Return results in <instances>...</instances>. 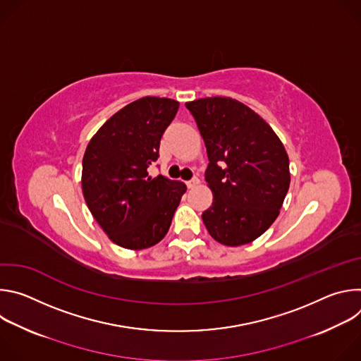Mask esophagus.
I'll return each mask as SVG.
<instances>
[{
  "mask_svg": "<svg viewBox=\"0 0 361 361\" xmlns=\"http://www.w3.org/2000/svg\"><path fill=\"white\" fill-rule=\"evenodd\" d=\"M198 183H200V181H198V178H197V177H194L192 180L187 181V187H188V188H194L195 185H198Z\"/></svg>",
  "mask_w": 361,
  "mask_h": 361,
  "instance_id": "34e87169",
  "label": "esophagus"
}]
</instances>
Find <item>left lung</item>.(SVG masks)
Listing matches in <instances>:
<instances>
[{
  "label": "left lung",
  "mask_w": 361,
  "mask_h": 361,
  "mask_svg": "<svg viewBox=\"0 0 361 361\" xmlns=\"http://www.w3.org/2000/svg\"><path fill=\"white\" fill-rule=\"evenodd\" d=\"M209 156L213 205L201 216L230 247L259 238L279 217L290 185L287 151L273 128L243 102L207 97L185 102Z\"/></svg>",
  "instance_id": "8db88e82"
}]
</instances>
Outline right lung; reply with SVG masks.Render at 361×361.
I'll list each match as a JSON object with an SVG mask.
<instances>
[{
  "label": "right lung",
  "instance_id": "right-lung-1",
  "mask_svg": "<svg viewBox=\"0 0 361 361\" xmlns=\"http://www.w3.org/2000/svg\"><path fill=\"white\" fill-rule=\"evenodd\" d=\"M178 107L171 98L135 99L102 124L85 148V202L109 238L123 248L142 250L160 243L187 191L181 181L148 174Z\"/></svg>",
  "mask_w": 361,
  "mask_h": 361
}]
</instances>
